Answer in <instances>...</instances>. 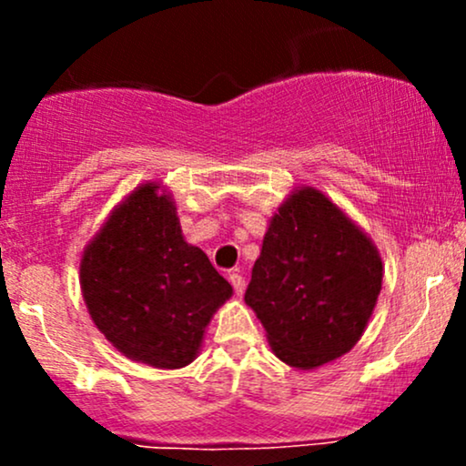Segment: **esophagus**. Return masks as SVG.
Segmentation results:
<instances>
[{"instance_id": "esophagus-1", "label": "esophagus", "mask_w": 466, "mask_h": 466, "mask_svg": "<svg viewBox=\"0 0 466 466\" xmlns=\"http://www.w3.org/2000/svg\"><path fill=\"white\" fill-rule=\"evenodd\" d=\"M229 282H232V287H234V291H237V296H243V291H245V278H243V274H238V271H232V274H229Z\"/></svg>"}]
</instances>
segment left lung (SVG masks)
<instances>
[{
  "instance_id": "1",
  "label": "left lung",
  "mask_w": 466,
  "mask_h": 466,
  "mask_svg": "<svg viewBox=\"0 0 466 466\" xmlns=\"http://www.w3.org/2000/svg\"><path fill=\"white\" fill-rule=\"evenodd\" d=\"M381 278L370 238L322 192L302 188L271 218L245 302L278 360L309 370L357 344Z\"/></svg>"
}]
</instances>
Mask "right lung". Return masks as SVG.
I'll return each instance as SVG.
<instances>
[{
	"label": "right lung",
	"instance_id": "right-lung-1",
	"mask_svg": "<svg viewBox=\"0 0 466 466\" xmlns=\"http://www.w3.org/2000/svg\"><path fill=\"white\" fill-rule=\"evenodd\" d=\"M94 324L129 360L181 368L195 360L232 287L181 237L168 195L147 184L109 217L80 260Z\"/></svg>",
	"mask_w": 466,
	"mask_h": 466
}]
</instances>
